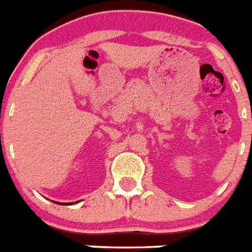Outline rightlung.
<instances>
[{
    "label": "right lung",
    "mask_w": 252,
    "mask_h": 252,
    "mask_svg": "<svg viewBox=\"0 0 252 252\" xmlns=\"http://www.w3.org/2000/svg\"><path fill=\"white\" fill-rule=\"evenodd\" d=\"M57 203H58V202H57ZM59 204H62V203H59ZM66 204H68V203H66Z\"/></svg>",
    "instance_id": "add662e5"
}]
</instances>
